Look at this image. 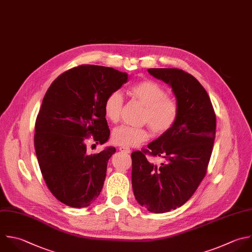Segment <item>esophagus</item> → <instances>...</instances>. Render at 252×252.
<instances>
[{
    "label": "esophagus",
    "mask_w": 252,
    "mask_h": 252,
    "mask_svg": "<svg viewBox=\"0 0 252 252\" xmlns=\"http://www.w3.org/2000/svg\"><path fill=\"white\" fill-rule=\"evenodd\" d=\"M119 150H120L121 153H124V154H130V152H131L130 149L127 148V147H120Z\"/></svg>",
    "instance_id": "obj_1"
}]
</instances>
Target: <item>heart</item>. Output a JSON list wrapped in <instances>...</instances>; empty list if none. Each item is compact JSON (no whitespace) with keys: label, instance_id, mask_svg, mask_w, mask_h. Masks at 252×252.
I'll return each instance as SVG.
<instances>
[{"label":"heart","instance_id":"1","mask_svg":"<svg viewBox=\"0 0 252 252\" xmlns=\"http://www.w3.org/2000/svg\"><path fill=\"white\" fill-rule=\"evenodd\" d=\"M130 93L145 106L143 122L148 123L156 135H162L174 126L179 114V105L176 99L167 96L166 91L160 85L150 80L141 81L131 87ZM123 101L120 91H113L107 95L103 109L109 121H118ZM149 138V130L144 127L122 125L115 128L112 133V141L122 147H134L148 141Z\"/></svg>","mask_w":252,"mask_h":252}]
</instances>
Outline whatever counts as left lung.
Segmentation results:
<instances>
[{
    "instance_id": "1",
    "label": "left lung",
    "mask_w": 252,
    "mask_h": 252,
    "mask_svg": "<svg viewBox=\"0 0 252 252\" xmlns=\"http://www.w3.org/2000/svg\"><path fill=\"white\" fill-rule=\"evenodd\" d=\"M169 85L179 105L174 126L132 158V186L138 203L153 213L182 206L206 175L216 133V114L202 85L179 69H148ZM146 154L164 158L160 165Z\"/></svg>"
}]
</instances>
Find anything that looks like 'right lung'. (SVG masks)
<instances>
[{
  "label": "right lung",
  "instance_id": "1",
  "mask_svg": "<svg viewBox=\"0 0 252 252\" xmlns=\"http://www.w3.org/2000/svg\"><path fill=\"white\" fill-rule=\"evenodd\" d=\"M128 81L113 68L82 65L60 75L46 92L35 122L34 148L51 193L74 208L90 206L100 194L107 162L116 152L108 147L91 155L87 140L104 144L110 130L103 104Z\"/></svg>",
  "mask_w": 252,
  "mask_h": 252
}]
</instances>
